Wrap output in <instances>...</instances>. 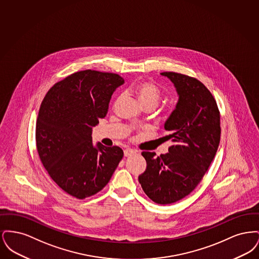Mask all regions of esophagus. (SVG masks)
I'll use <instances>...</instances> for the list:
<instances>
[{"label": "esophagus", "mask_w": 259, "mask_h": 259, "mask_svg": "<svg viewBox=\"0 0 259 259\" xmlns=\"http://www.w3.org/2000/svg\"><path fill=\"white\" fill-rule=\"evenodd\" d=\"M136 151L134 149H132V148H126V149H124V156H131V155H133V154H135Z\"/></svg>", "instance_id": "obj_1"}]
</instances>
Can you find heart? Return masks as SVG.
<instances>
[{"instance_id": "1", "label": "heart", "mask_w": 259, "mask_h": 259, "mask_svg": "<svg viewBox=\"0 0 259 259\" xmlns=\"http://www.w3.org/2000/svg\"><path fill=\"white\" fill-rule=\"evenodd\" d=\"M133 91L143 108H151L152 110L159 104L162 93L159 87L149 80L140 81L133 87Z\"/></svg>"}]
</instances>
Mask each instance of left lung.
<instances>
[{
	"instance_id": "left-lung-1",
	"label": "left lung",
	"mask_w": 259,
	"mask_h": 259,
	"mask_svg": "<svg viewBox=\"0 0 259 259\" xmlns=\"http://www.w3.org/2000/svg\"><path fill=\"white\" fill-rule=\"evenodd\" d=\"M180 95L178 105L165 122L174 145L155 157L143 151L147 169L139 176L145 193L154 203L167 205L190 194L208 171L221 141V112L215 99L197 78L164 72Z\"/></svg>"
}]
</instances>
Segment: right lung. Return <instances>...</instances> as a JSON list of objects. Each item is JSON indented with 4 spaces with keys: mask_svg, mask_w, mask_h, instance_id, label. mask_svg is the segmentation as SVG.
Listing matches in <instances>:
<instances>
[{
    "mask_svg": "<svg viewBox=\"0 0 259 259\" xmlns=\"http://www.w3.org/2000/svg\"><path fill=\"white\" fill-rule=\"evenodd\" d=\"M124 79L92 70L66 76L42 100L36 123L39 159L51 180L69 195L85 199L101 191L123 157L119 147L97 148L91 131L108 112L113 91Z\"/></svg>",
    "mask_w": 259,
    "mask_h": 259,
    "instance_id": "1",
    "label": "right lung"
}]
</instances>
